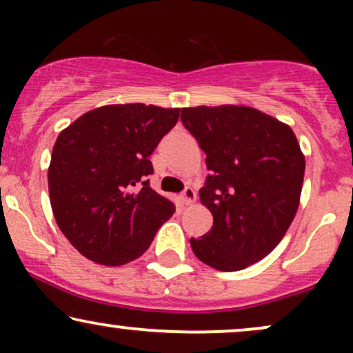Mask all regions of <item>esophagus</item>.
Masks as SVG:
<instances>
[{
  "instance_id": "esophagus-1",
  "label": "esophagus",
  "mask_w": 353,
  "mask_h": 353,
  "mask_svg": "<svg viewBox=\"0 0 353 353\" xmlns=\"http://www.w3.org/2000/svg\"><path fill=\"white\" fill-rule=\"evenodd\" d=\"M196 190H194L192 188H185L184 189V192L181 194V199H182V202H184V204H188V205H190V204H194V202H196Z\"/></svg>"
}]
</instances>
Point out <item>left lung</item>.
I'll return each mask as SVG.
<instances>
[{
	"mask_svg": "<svg viewBox=\"0 0 353 353\" xmlns=\"http://www.w3.org/2000/svg\"><path fill=\"white\" fill-rule=\"evenodd\" d=\"M182 124L205 152L210 174L199 190L214 224L190 237L201 262L234 272L262 261L292 224L305 157L290 125L249 106L184 108Z\"/></svg>",
	"mask_w": 353,
	"mask_h": 353,
	"instance_id": "left-lung-1",
	"label": "left lung"
}]
</instances>
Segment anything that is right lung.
<instances>
[{
  "instance_id": "right-lung-1",
  "label": "right lung",
  "mask_w": 353,
  "mask_h": 353,
  "mask_svg": "<svg viewBox=\"0 0 353 353\" xmlns=\"http://www.w3.org/2000/svg\"><path fill=\"white\" fill-rule=\"evenodd\" d=\"M179 108L109 104L59 132L48 188L56 224L74 249L103 265L141 257L176 205L149 185V156Z\"/></svg>"
}]
</instances>
